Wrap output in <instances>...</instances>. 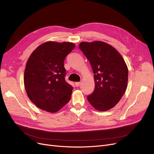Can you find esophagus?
Segmentation results:
<instances>
[{
    "label": "esophagus",
    "instance_id": "1",
    "mask_svg": "<svg viewBox=\"0 0 154 154\" xmlns=\"http://www.w3.org/2000/svg\"><path fill=\"white\" fill-rule=\"evenodd\" d=\"M80 85H81V82H76V83H75V85H76V86H77V87L79 86Z\"/></svg>",
    "mask_w": 154,
    "mask_h": 154
}]
</instances>
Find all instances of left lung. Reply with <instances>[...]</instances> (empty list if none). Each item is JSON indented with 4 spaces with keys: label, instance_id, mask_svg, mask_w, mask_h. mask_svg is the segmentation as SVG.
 Wrapping results in <instances>:
<instances>
[{
    "label": "left lung",
    "instance_id": "1",
    "mask_svg": "<svg viewBox=\"0 0 154 154\" xmlns=\"http://www.w3.org/2000/svg\"><path fill=\"white\" fill-rule=\"evenodd\" d=\"M79 48L90 63L95 87L87 97L98 111H107L119 103L128 83V68L119 51L102 41L82 42Z\"/></svg>",
    "mask_w": 154,
    "mask_h": 154
}]
</instances>
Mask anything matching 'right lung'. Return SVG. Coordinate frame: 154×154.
<instances>
[{
  "mask_svg": "<svg viewBox=\"0 0 154 154\" xmlns=\"http://www.w3.org/2000/svg\"><path fill=\"white\" fill-rule=\"evenodd\" d=\"M75 47L72 42L48 41L29 57L24 76L25 89L30 100L41 109L55 113L70 100L72 86L65 81L64 61Z\"/></svg>",
  "mask_w": 154,
  "mask_h": 154,
  "instance_id": "add662e5",
  "label": "right lung"
}]
</instances>
